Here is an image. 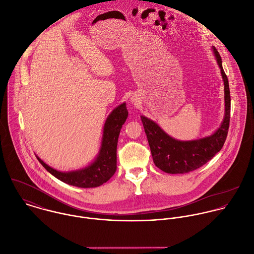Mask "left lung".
Masks as SVG:
<instances>
[{"label":"left lung","instance_id":"8db88e82","mask_svg":"<svg viewBox=\"0 0 254 254\" xmlns=\"http://www.w3.org/2000/svg\"><path fill=\"white\" fill-rule=\"evenodd\" d=\"M213 52L224 82L225 117L220 127L212 135L190 141L177 140L167 135L152 121L140 117L153 162L164 173L175 175L195 171L210 160L225 142L230 120V92L228 78L222 68L220 55L214 48Z\"/></svg>","mask_w":254,"mask_h":254}]
</instances>
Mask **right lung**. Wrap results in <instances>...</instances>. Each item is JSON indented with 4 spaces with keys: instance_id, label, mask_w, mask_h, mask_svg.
I'll return each mask as SVG.
<instances>
[{
    "instance_id": "add662e5",
    "label": "right lung",
    "mask_w": 254,
    "mask_h": 254,
    "mask_svg": "<svg viewBox=\"0 0 254 254\" xmlns=\"http://www.w3.org/2000/svg\"><path fill=\"white\" fill-rule=\"evenodd\" d=\"M127 115L128 112L126 104L119 106L112 112L105 124L100 154L98 158L86 168L76 172L62 173L46 164L41 158H37L50 174L69 186L82 189L100 187L107 183L117 171L118 139Z\"/></svg>"
}]
</instances>
